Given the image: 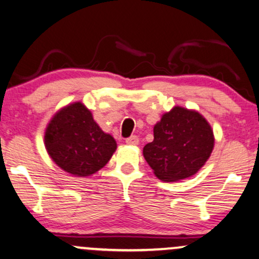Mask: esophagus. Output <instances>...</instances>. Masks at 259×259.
Masks as SVG:
<instances>
[{"mask_svg":"<svg viewBox=\"0 0 259 259\" xmlns=\"http://www.w3.org/2000/svg\"><path fill=\"white\" fill-rule=\"evenodd\" d=\"M125 142L127 143V145L136 146V145H139V138L136 135H133V136H130L129 139H126Z\"/></svg>","mask_w":259,"mask_h":259,"instance_id":"obj_1","label":"esophagus"}]
</instances>
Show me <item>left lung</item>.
Returning a JSON list of instances; mask_svg holds the SVG:
<instances>
[{
	"instance_id": "1",
	"label": "left lung",
	"mask_w": 259,
	"mask_h": 259,
	"mask_svg": "<svg viewBox=\"0 0 259 259\" xmlns=\"http://www.w3.org/2000/svg\"><path fill=\"white\" fill-rule=\"evenodd\" d=\"M154 140L143 157L164 182L192 177L204 166L214 146L213 130L198 111L175 106L153 127Z\"/></svg>"
}]
</instances>
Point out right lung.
Masks as SVG:
<instances>
[{"label": "right lung", "instance_id": "obj_1", "mask_svg": "<svg viewBox=\"0 0 259 259\" xmlns=\"http://www.w3.org/2000/svg\"><path fill=\"white\" fill-rule=\"evenodd\" d=\"M45 146L52 160L76 177L98 172L117 149L113 136L102 132L79 101L66 105L52 117L45 132Z\"/></svg>", "mask_w": 259, "mask_h": 259}]
</instances>
